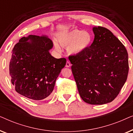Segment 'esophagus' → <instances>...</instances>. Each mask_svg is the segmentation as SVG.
Instances as JSON below:
<instances>
[{
    "mask_svg": "<svg viewBox=\"0 0 133 133\" xmlns=\"http://www.w3.org/2000/svg\"><path fill=\"white\" fill-rule=\"evenodd\" d=\"M71 66V63L69 61H67L66 63V65H65V66L67 67V68H68V67H70Z\"/></svg>",
    "mask_w": 133,
    "mask_h": 133,
    "instance_id": "34e87169",
    "label": "esophagus"
}]
</instances>
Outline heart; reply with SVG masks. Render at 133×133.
Listing matches in <instances>:
<instances>
[{"label": "heart", "mask_w": 133, "mask_h": 133, "mask_svg": "<svg viewBox=\"0 0 133 133\" xmlns=\"http://www.w3.org/2000/svg\"><path fill=\"white\" fill-rule=\"evenodd\" d=\"M57 39L59 45L63 47L67 46V51L72 55H79L85 51L92 42V36L90 32L79 29L59 34ZM54 47L57 51H61L58 43H54Z\"/></svg>", "instance_id": "heart-1"}]
</instances>
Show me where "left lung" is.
I'll return each instance as SVG.
<instances>
[{
  "label": "left lung",
  "instance_id": "1",
  "mask_svg": "<svg viewBox=\"0 0 133 133\" xmlns=\"http://www.w3.org/2000/svg\"><path fill=\"white\" fill-rule=\"evenodd\" d=\"M93 42L79 55L69 56L81 97L85 102L103 105L112 102L128 74V55L121 41L104 27L94 26Z\"/></svg>",
  "mask_w": 133,
  "mask_h": 133
}]
</instances>
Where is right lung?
<instances>
[{"instance_id":"right-lung-1","label":"right lung","mask_w":133,"mask_h":133,"mask_svg":"<svg viewBox=\"0 0 133 133\" xmlns=\"http://www.w3.org/2000/svg\"><path fill=\"white\" fill-rule=\"evenodd\" d=\"M52 47V41L45 35L23 37L14 45L9 67L11 81L18 93L40 101L52 92L66 62L65 58L51 55Z\"/></svg>"}]
</instances>
